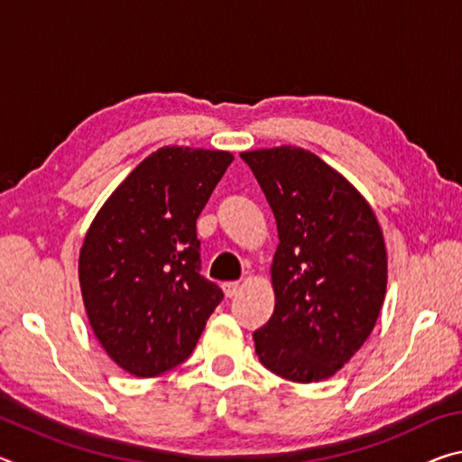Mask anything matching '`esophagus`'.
Instances as JSON below:
<instances>
[{
  "label": "esophagus",
  "instance_id": "1",
  "mask_svg": "<svg viewBox=\"0 0 462 462\" xmlns=\"http://www.w3.org/2000/svg\"><path fill=\"white\" fill-rule=\"evenodd\" d=\"M226 297H234L238 291H240V283L238 281H226V283L222 285Z\"/></svg>",
  "mask_w": 462,
  "mask_h": 462
}]
</instances>
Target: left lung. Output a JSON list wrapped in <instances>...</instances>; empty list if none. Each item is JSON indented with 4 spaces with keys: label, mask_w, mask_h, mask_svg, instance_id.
Here are the masks:
<instances>
[{
    "label": "left lung",
    "mask_w": 462,
    "mask_h": 462,
    "mask_svg": "<svg viewBox=\"0 0 462 462\" xmlns=\"http://www.w3.org/2000/svg\"><path fill=\"white\" fill-rule=\"evenodd\" d=\"M273 209L279 246L275 311L254 336L279 377H332L373 332L387 287V253L369 203L332 167L297 146L242 152Z\"/></svg>",
    "instance_id": "left-lung-1"
}]
</instances>
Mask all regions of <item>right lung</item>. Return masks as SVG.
<instances>
[{
  "instance_id": "right-lung-1",
  "label": "right lung",
  "mask_w": 462,
  "mask_h": 462,
  "mask_svg": "<svg viewBox=\"0 0 462 462\" xmlns=\"http://www.w3.org/2000/svg\"><path fill=\"white\" fill-rule=\"evenodd\" d=\"M234 156L165 146L99 209L79 254L89 324L106 353L136 377L185 363L224 300L201 275L195 222Z\"/></svg>"
}]
</instances>
